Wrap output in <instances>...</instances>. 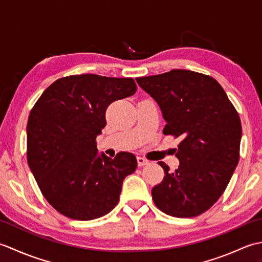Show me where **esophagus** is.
<instances>
[{
    "mask_svg": "<svg viewBox=\"0 0 262 262\" xmlns=\"http://www.w3.org/2000/svg\"><path fill=\"white\" fill-rule=\"evenodd\" d=\"M148 164V161L146 159H144L142 157H137V165L138 166H144Z\"/></svg>",
    "mask_w": 262,
    "mask_h": 262,
    "instance_id": "obj_1",
    "label": "esophagus"
}]
</instances>
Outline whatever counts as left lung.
Masks as SVG:
<instances>
[{
  "instance_id": "obj_1",
  "label": "left lung",
  "mask_w": 262,
  "mask_h": 262,
  "mask_svg": "<svg viewBox=\"0 0 262 262\" xmlns=\"http://www.w3.org/2000/svg\"><path fill=\"white\" fill-rule=\"evenodd\" d=\"M162 111L164 135L179 137V168L152 189L163 213L193 217L209 209L224 192L240 158L241 120L223 88L213 77L188 70L137 77Z\"/></svg>"
}]
</instances>
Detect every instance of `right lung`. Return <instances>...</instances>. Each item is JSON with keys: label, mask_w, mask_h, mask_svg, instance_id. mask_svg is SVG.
<instances>
[{"label": "right lung", "mask_w": 262, "mask_h": 262, "mask_svg": "<svg viewBox=\"0 0 262 262\" xmlns=\"http://www.w3.org/2000/svg\"><path fill=\"white\" fill-rule=\"evenodd\" d=\"M136 91L130 77L71 75L42 92L27 124V160L47 202L73 220L99 219L118 204L122 181L137 168L133 153L99 154L105 109Z\"/></svg>", "instance_id": "obj_1"}]
</instances>
